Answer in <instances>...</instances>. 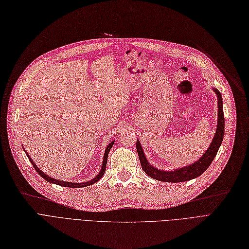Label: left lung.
I'll list each match as a JSON object with an SVG mask.
<instances>
[{
	"instance_id": "obj_1",
	"label": "left lung",
	"mask_w": 249,
	"mask_h": 249,
	"mask_svg": "<svg viewBox=\"0 0 249 249\" xmlns=\"http://www.w3.org/2000/svg\"><path fill=\"white\" fill-rule=\"evenodd\" d=\"M213 91L217 95V103H218V118H217V128H216V132L214 134V138L212 142L210 143L209 148L205 152V154L197 159L196 162L188 164L186 166H182L180 168H175L171 171H162L156 168L147 160L145 153H143L142 147L141 145L140 141H136V150H138L139 158L141 161V165L142 171L145 172L149 177L153 178L158 181L162 182H171V183H177V182H185L189 181L195 178L199 177L208 167L212 163L214 157L216 156L218 152V149L221 145L224 134V115H223V108H222V98L220 92L213 88Z\"/></svg>"
}]
</instances>
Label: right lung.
<instances>
[{"label": "right lung", "instance_id": "right-lung-1", "mask_svg": "<svg viewBox=\"0 0 249 249\" xmlns=\"http://www.w3.org/2000/svg\"><path fill=\"white\" fill-rule=\"evenodd\" d=\"M114 142H115V141H111V142L108 143V145H107V147L106 151H104L103 162H102V166H101V170H100V172H99L97 175H96L93 179H91L90 181L82 182V183H76V182H66V181H63V180H58V179L52 178V177H50V176H47L45 173H43L41 170H40V168H39V167L35 164V162L33 161V159H32L28 154H27V156H28L29 160L31 161V163L33 164V166H34V168L36 170V172H37L40 176H41V177H42L44 180H46L47 182L53 183V184H57V185L64 186V187H70V188H81V187H86V186L92 185V184H94V183H96V182H98V181L103 177V175H104V173H106V170H107V162L108 153H109V151H110L111 147H113ZM23 150H25V149H23ZM25 152H26V150H25Z\"/></svg>", "mask_w": 249, "mask_h": 249}]
</instances>
